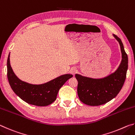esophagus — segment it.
Instances as JSON below:
<instances>
[{"label": "esophagus", "instance_id": "esophagus-1", "mask_svg": "<svg viewBox=\"0 0 135 135\" xmlns=\"http://www.w3.org/2000/svg\"><path fill=\"white\" fill-rule=\"evenodd\" d=\"M77 72V70L76 69V68H73V69L71 70V73L72 74H75Z\"/></svg>", "mask_w": 135, "mask_h": 135}]
</instances>
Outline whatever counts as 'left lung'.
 Segmentation results:
<instances>
[{
  "instance_id": "8db88e82",
  "label": "left lung",
  "mask_w": 135,
  "mask_h": 135,
  "mask_svg": "<svg viewBox=\"0 0 135 135\" xmlns=\"http://www.w3.org/2000/svg\"><path fill=\"white\" fill-rule=\"evenodd\" d=\"M114 37L120 43L122 61L113 74L103 79H93L76 74L78 81L77 93L80 100L90 106H98L110 101L120 92L124 84L128 68V57L120 38Z\"/></svg>"
}]
</instances>
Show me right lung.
Instances as JSON below:
<instances>
[{
  "mask_svg": "<svg viewBox=\"0 0 135 135\" xmlns=\"http://www.w3.org/2000/svg\"><path fill=\"white\" fill-rule=\"evenodd\" d=\"M7 76L12 89L21 99L30 104L44 107L49 105L56 100L59 89L73 76L62 75L39 85L27 83L20 80L13 72L9 55L7 60Z\"/></svg>",
  "mask_w": 135,
  "mask_h": 135,
  "instance_id": "right-lung-1",
  "label": "right lung"
}]
</instances>
